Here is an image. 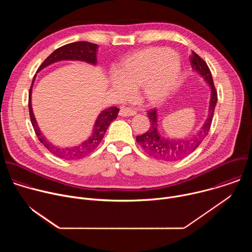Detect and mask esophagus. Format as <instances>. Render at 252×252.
Here are the masks:
<instances>
[{
    "mask_svg": "<svg viewBox=\"0 0 252 252\" xmlns=\"http://www.w3.org/2000/svg\"><path fill=\"white\" fill-rule=\"evenodd\" d=\"M136 114V112L131 109V107H127V106H122L121 111H120V116L121 117H131L134 116Z\"/></svg>",
    "mask_w": 252,
    "mask_h": 252,
    "instance_id": "1",
    "label": "esophagus"
}]
</instances>
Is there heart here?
I'll list each match as a JSON object with an SVG mask.
<instances>
[{
	"instance_id": "obj_1",
	"label": "heart",
	"mask_w": 252,
	"mask_h": 252,
	"mask_svg": "<svg viewBox=\"0 0 252 252\" xmlns=\"http://www.w3.org/2000/svg\"><path fill=\"white\" fill-rule=\"evenodd\" d=\"M179 74L177 58L165 49L149 48L127 56L112 86L122 97H128L141 87L140 96L148 104H157L167 97Z\"/></svg>"
}]
</instances>
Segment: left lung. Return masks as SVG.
Returning <instances> with one entry per match:
<instances>
[{
  "label": "left lung",
  "mask_w": 252,
  "mask_h": 252,
  "mask_svg": "<svg viewBox=\"0 0 252 252\" xmlns=\"http://www.w3.org/2000/svg\"><path fill=\"white\" fill-rule=\"evenodd\" d=\"M189 62L193 70L198 73L199 76L204 78L205 82L208 84L211 90L207 119L197 134L193 135L190 138H166L164 136H161L158 131L157 110H151L148 113L151 126L147 132L136 136V141L141 147V149L149 156L157 159L173 161L183 158L184 157L192 153L200 145L210 129L214 109L218 101V93L217 90H215L210 69L206 63L193 51L189 56Z\"/></svg>",
  "instance_id": "left-lung-1"
}]
</instances>
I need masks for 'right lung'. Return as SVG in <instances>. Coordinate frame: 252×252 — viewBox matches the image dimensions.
<instances>
[{
  "label": "right lung",
  "mask_w": 252,
  "mask_h": 252,
  "mask_svg": "<svg viewBox=\"0 0 252 252\" xmlns=\"http://www.w3.org/2000/svg\"><path fill=\"white\" fill-rule=\"evenodd\" d=\"M98 46L95 44H92L89 42H75V43H70L67 45H64L56 51H54L45 61L44 63L40 65L38 68V71L43 69L44 67L60 62V61H82L89 63L91 64H95L96 63V52H97ZM34 78L32 80L30 92H29V112H30V118L31 122L33 127V130L37 134L39 140L45 146L47 150H49L53 155L60 158L63 159H80L91 154L96 147L99 145L100 141L103 138V135L105 134V131L111 125V123L117 119L118 114L120 109H118L117 106H112L110 109H106L102 111L93 128V132L91 136L83 141L81 145L75 146V147H70V148H60L54 146L52 142H50L49 139L46 138V136L42 133L40 127L38 126L37 121L34 119L32 109V85L34 82Z\"/></svg>",
  "instance_id": "obj_1"
}]
</instances>
